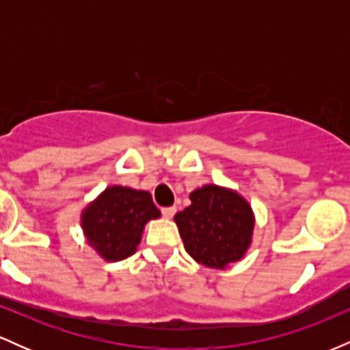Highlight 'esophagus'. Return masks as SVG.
I'll list each match as a JSON object with an SVG mask.
<instances>
[{
    "mask_svg": "<svg viewBox=\"0 0 350 350\" xmlns=\"http://www.w3.org/2000/svg\"><path fill=\"white\" fill-rule=\"evenodd\" d=\"M161 214L166 217V219H171V217L176 214V207H164L161 208Z\"/></svg>",
    "mask_w": 350,
    "mask_h": 350,
    "instance_id": "34e87169",
    "label": "esophagus"
}]
</instances>
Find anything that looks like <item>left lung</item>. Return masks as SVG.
Instances as JSON below:
<instances>
[{
    "mask_svg": "<svg viewBox=\"0 0 350 350\" xmlns=\"http://www.w3.org/2000/svg\"><path fill=\"white\" fill-rule=\"evenodd\" d=\"M189 198L191 206L174 215L186 252L208 268L239 262L250 247L255 220L247 200L214 184L196 189Z\"/></svg>",
    "mask_w": 350,
    "mask_h": 350,
    "instance_id": "obj_1",
    "label": "left lung"
}]
</instances>
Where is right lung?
Returning a JSON list of instances; mask_svg holds the SVG:
<instances>
[{"label": "right lung", "mask_w": 350, "mask_h": 350, "mask_svg": "<svg viewBox=\"0 0 350 350\" xmlns=\"http://www.w3.org/2000/svg\"><path fill=\"white\" fill-rule=\"evenodd\" d=\"M159 215L150 192L111 186L83 211L82 228L102 258L118 262L133 255L144 224Z\"/></svg>", "instance_id": "obj_1"}]
</instances>
